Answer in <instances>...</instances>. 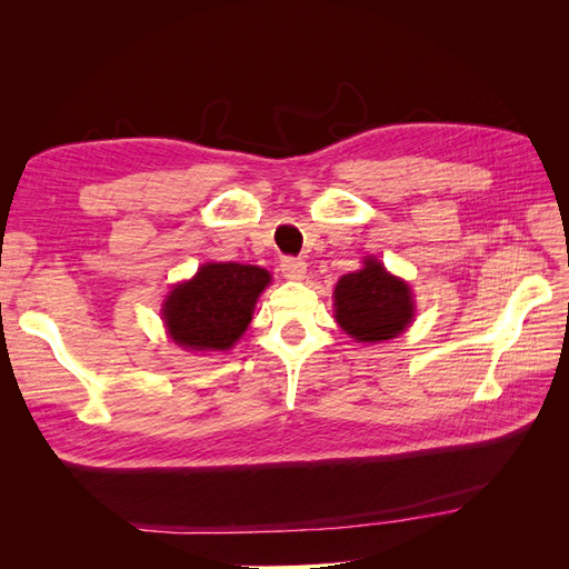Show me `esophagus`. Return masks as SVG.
I'll return each instance as SVG.
<instances>
[{
  "label": "esophagus",
  "mask_w": 569,
  "mask_h": 569,
  "mask_svg": "<svg viewBox=\"0 0 569 569\" xmlns=\"http://www.w3.org/2000/svg\"><path fill=\"white\" fill-rule=\"evenodd\" d=\"M280 270L287 280H303L306 263L301 261V258H282Z\"/></svg>",
  "instance_id": "34e87169"
}]
</instances>
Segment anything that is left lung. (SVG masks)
I'll return each mask as SVG.
<instances>
[{"label":"left lung","instance_id":"1","mask_svg":"<svg viewBox=\"0 0 569 569\" xmlns=\"http://www.w3.org/2000/svg\"><path fill=\"white\" fill-rule=\"evenodd\" d=\"M410 287L368 256L363 268L343 274L335 287V318L356 341L377 343L399 337L412 320Z\"/></svg>","mask_w":569,"mask_h":569}]
</instances>
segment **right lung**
<instances>
[{
  "label": "right lung",
  "instance_id": "1",
  "mask_svg": "<svg viewBox=\"0 0 569 569\" xmlns=\"http://www.w3.org/2000/svg\"><path fill=\"white\" fill-rule=\"evenodd\" d=\"M270 272L244 263H206L163 303L168 335L187 351H228L244 335Z\"/></svg>",
  "mask_w": 569,
  "mask_h": 569
}]
</instances>
